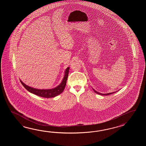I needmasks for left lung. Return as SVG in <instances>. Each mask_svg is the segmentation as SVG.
<instances>
[{"label":"left lung","instance_id":"8db88e82","mask_svg":"<svg viewBox=\"0 0 146 146\" xmlns=\"http://www.w3.org/2000/svg\"><path fill=\"white\" fill-rule=\"evenodd\" d=\"M93 90H94V92H96V93H97V94H100V95H102V96H108V95H110V94H113V93H115L116 92H117V91H116V92H111V93H106V94H103V93H100V92H97V91H96L94 90V89H93Z\"/></svg>","mask_w":146,"mask_h":146}]
</instances>
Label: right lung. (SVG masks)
<instances>
[{"mask_svg":"<svg viewBox=\"0 0 146 146\" xmlns=\"http://www.w3.org/2000/svg\"><path fill=\"white\" fill-rule=\"evenodd\" d=\"M69 70V67H67L66 69L64 77L60 84L57 87L51 89H37L28 86L24 84L21 80H20V81L22 85L23 86V87H25L29 92L31 93L37 95L38 96L46 98H54L55 96H57L60 93H62L64 90L65 89L66 84V81L68 76Z\"/></svg>","mask_w":146,"mask_h":146,"instance_id":"1","label":"right lung"}]
</instances>
